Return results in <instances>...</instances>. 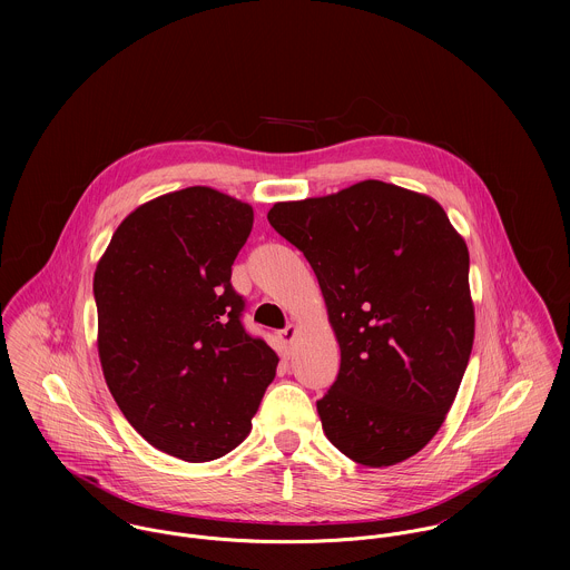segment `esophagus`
<instances>
[{"instance_id":"1","label":"esophagus","mask_w":570,"mask_h":570,"mask_svg":"<svg viewBox=\"0 0 570 570\" xmlns=\"http://www.w3.org/2000/svg\"><path fill=\"white\" fill-rule=\"evenodd\" d=\"M296 331H298V326L296 325H287L283 331H281V340L285 342V344H292V340L296 337Z\"/></svg>"}]
</instances>
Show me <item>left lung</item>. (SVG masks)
Masks as SVG:
<instances>
[{
  "label": "left lung",
  "instance_id": "left-lung-1",
  "mask_svg": "<svg viewBox=\"0 0 570 570\" xmlns=\"http://www.w3.org/2000/svg\"><path fill=\"white\" fill-rule=\"evenodd\" d=\"M272 228L316 272L340 373L316 404L351 461L389 468L423 450L454 404L474 344L470 252L428 195L364 179L278 202Z\"/></svg>",
  "mask_w": 570,
  "mask_h": 570
}]
</instances>
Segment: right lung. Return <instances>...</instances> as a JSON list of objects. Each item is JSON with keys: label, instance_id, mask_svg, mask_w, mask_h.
Wrapping results in <instances>:
<instances>
[{"label": "right lung", "instance_id": "right-lung-1", "mask_svg": "<svg viewBox=\"0 0 570 570\" xmlns=\"http://www.w3.org/2000/svg\"><path fill=\"white\" fill-rule=\"evenodd\" d=\"M252 222L249 204L215 188L166 193L125 217L94 272L109 393L138 434L188 463L235 450L276 375L230 283Z\"/></svg>", "mask_w": 570, "mask_h": 570}]
</instances>
